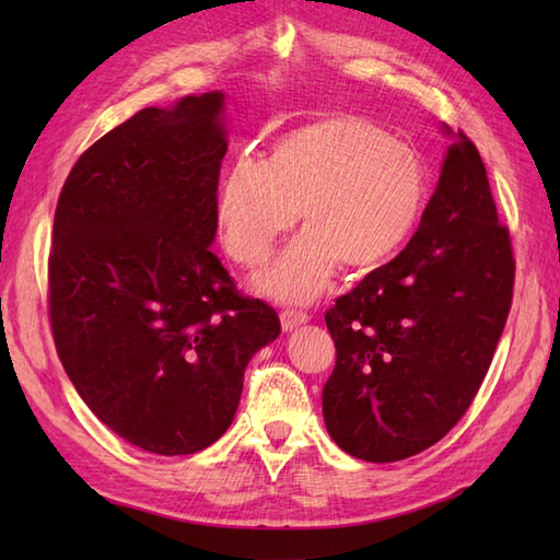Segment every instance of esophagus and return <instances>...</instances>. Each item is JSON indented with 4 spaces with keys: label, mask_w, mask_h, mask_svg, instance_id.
I'll return each mask as SVG.
<instances>
[{
    "label": "esophagus",
    "mask_w": 560,
    "mask_h": 560,
    "mask_svg": "<svg viewBox=\"0 0 560 560\" xmlns=\"http://www.w3.org/2000/svg\"><path fill=\"white\" fill-rule=\"evenodd\" d=\"M306 322H308V315L301 313V311H284V313H280L282 331H294L296 327L306 325Z\"/></svg>",
    "instance_id": "obj_1"
}]
</instances>
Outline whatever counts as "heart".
I'll return each instance as SVG.
<instances>
[{"mask_svg":"<svg viewBox=\"0 0 560 560\" xmlns=\"http://www.w3.org/2000/svg\"><path fill=\"white\" fill-rule=\"evenodd\" d=\"M428 194L418 151L358 114L303 124L270 149L243 154L219 186L217 233L233 261L261 266L296 219L306 224L254 287L280 301L308 303L338 264L371 268L399 249Z\"/></svg>","mask_w":560,"mask_h":560,"instance_id":"b5f03b06","label":"heart"}]
</instances>
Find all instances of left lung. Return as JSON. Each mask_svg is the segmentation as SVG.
Returning a JSON list of instances; mask_svg holds the SVG:
<instances>
[{
  "label": "left lung",
  "mask_w": 560,
  "mask_h": 560,
  "mask_svg": "<svg viewBox=\"0 0 560 560\" xmlns=\"http://www.w3.org/2000/svg\"><path fill=\"white\" fill-rule=\"evenodd\" d=\"M442 132L451 144L413 238L325 315V425L366 463L425 451L465 416L512 306V243L486 165L463 132Z\"/></svg>",
  "instance_id": "left-lung-1"
}]
</instances>
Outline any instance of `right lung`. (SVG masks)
Listing matches in <instances>:
<instances>
[{
	"label": "right lung",
	"mask_w": 560,
	"mask_h": 560,
	"mask_svg": "<svg viewBox=\"0 0 560 560\" xmlns=\"http://www.w3.org/2000/svg\"><path fill=\"white\" fill-rule=\"evenodd\" d=\"M229 149L226 95L147 107L83 151L54 219L48 306L79 397L128 444L189 455L241 404L247 362L280 334L210 252Z\"/></svg>",
	"instance_id": "1"
}]
</instances>
